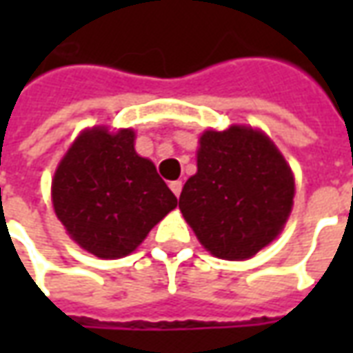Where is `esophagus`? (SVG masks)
Listing matches in <instances>:
<instances>
[{
	"label": "esophagus",
	"instance_id": "1",
	"mask_svg": "<svg viewBox=\"0 0 353 353\" xmlns=\"http://www.w3.org/2000/svg\"><path fill=\"white\" fill-rule=\"evenodd\" d=\"M170 189H172V192H174L176 196H179V194H181V189H183V183H181V181H170Z\"/></svg>",
	"mask_w": 353,
	"mask_h": 353
}]
</instances>
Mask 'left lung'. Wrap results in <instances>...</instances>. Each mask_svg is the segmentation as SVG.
Returning <instances> with one entry per match:
<instances>
[{"mask_svg":"<svg viewBox=\"0 0 353 353\" xmlns=\"http://www.w3.org/2000/svg\"><path fill=\"white\" fill-rule=\"evenodd\" d=\"M196 168L183 185L179 210L212 255L250 259L280 234L293 208L295 179L268 136L238 124L206 130Z\"/></svg>","mask_w":353,"mask_h":353,"instance_id":"left-lung-1","label":"left lung"}]
</instances>
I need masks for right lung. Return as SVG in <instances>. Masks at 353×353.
<instances>
[{
	"instance_id": "1",
	"label": "right lung",
	"mask_w": 353,
	"mask_h": 353,
	"mask_svg": "<svg viewBox=\"0 0 353 353\" xmlns=\"http://www.w3.org/2000/svg\"><path fill=\"white\" fill-rule=\"evenodd\" d=\"M130 128L81 132L52 177V206L77 244L100 259H121L177 206L154 164L134 149Z\"/></svg>"
}]
</instances>
